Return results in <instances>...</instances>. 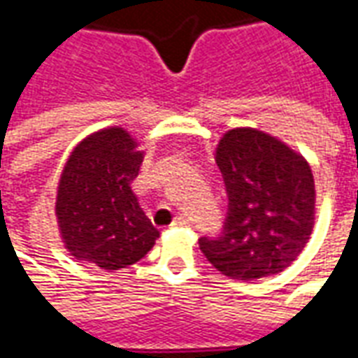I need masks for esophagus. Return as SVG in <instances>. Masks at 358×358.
<instances>
[{
  "label": "esophagus",
  "mask_w": 358,
  "mask_h": 358,
  "mask_svg": "<svg viewBox=\"0 0 358 358\" xmlns=\"http://www.w3.org/2000/svg\"><path fill=\"white\" fill-rule=\"evenodd\" d=\"M189 224V220H187L186 215H180V217H176V220L172 222V226H187Z\"/></svg>",
  "instance_id": "34e87169"
}]
</instances>
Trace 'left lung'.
<instances>
[{"instance_id": "1", "label": "left lung", "mask_w": 358, "mask_h": 358, "mask_svg": "<svg viewBox=\"0 0 358 358\" xmlns=\"http://www.w3.org/2000/svg\"><path fill=\"white\" fill-rule=\"evenodd\" d=\"M215 159L230 203L222 236L199 240L203 255L224 276L243 282L287 268L315 226V176L307 159L249 126L228 130Z\"/></svg>"}]
</instances>
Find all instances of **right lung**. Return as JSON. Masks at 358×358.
I'll use <instances>...</instances> for the list:
<instances>
[{"mask_svg":"<svg viewBox=\"0 0 358 358\" xmlns=\"http://www.w3.org/2000/svg\"><path fill=\"white\" fill-rule=\"evenodd\" d=\"M143 155L122 126L90 134L73 149L59 178L55 215L74 259L110 272L138 263L155 245L159 230L132 189Z\"/></svg>","mask_w":358,"mask_h":358,"instance_id":"add662e5","label":"right lung"}]
</instances>
